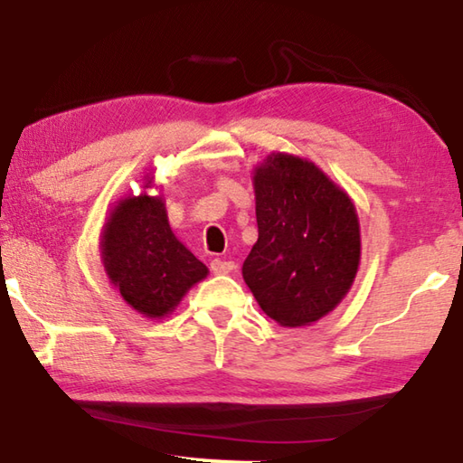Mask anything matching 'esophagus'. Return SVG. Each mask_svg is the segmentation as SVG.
Instances as JSON below:
<instances>
[{"instance_id":"34e87169","label":"esophagus","mask_w":463,"mask_h":463,"mask_svg":"<svg viewBox=\"0 0 463 463\" xmlns=\"http://www.w3.org/2000/svg\"><path fill=\"white\" fill-rule=\"evenodd\" d=\"M233 269H236V264L232 260H222V259L211 260V272H213V275H227V272H232Z\"/></svg>"}]
</instances>
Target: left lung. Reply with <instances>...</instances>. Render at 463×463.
Here are the masks:
<instances>
[{"label": "left lung", "mask_w": 463, "mask_h": 463, "mask_svg": "<svg viewBox=\"0 0 463 463\" xmlns=\"http://www.w3.org/2000/svg\"><path fill=\"white\" fill-rule=\"evenodd\" d=\"M259 240L241 275L262 312L309 326L351 289L361 260L359 217L343 188L314 162L270 154L254 168Z\"/></svg>", "instance_id": "left-lung-1"}]
</instances>
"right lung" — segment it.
<instances>
[{
  "mask_svg": "<svg viewBox=\"0 0 463 463\" xmlns=\"http://www.w3.org/2000/svg\"><path fill=\"white\" fill-rule=\"evenodd\" d=\"M100 256L110 283L128 306L157 320L172 314L209 272L174 236L162 194L118 201L104 223Z\"/></svg>",
  "mask_w": 463,
  "mask_h": 463,
  "instance_id": "obj_1",
  "label": "right lung"
}]
</instances>
